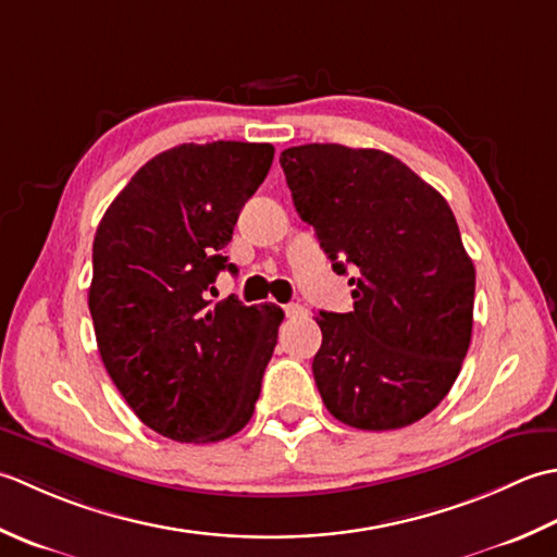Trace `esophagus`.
Here are the masks:
<instances>
[{"label": "esophagus", "mask_w": 557, "mask_h": 557, "mask_svg": "<svg viewBox=\"0 0 557 557\" xmlns=\"http://www.w3.org/2000/svg\"><path fill=\"white\" fill-rule=\"evenodd\" d=\"M283 310H286V317H298V314H302V312H305V308H302L300 302H288L286 308H283Z\"/></svg>", "instance_id": "34e87169"}]
</instances>
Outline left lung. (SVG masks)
I'll return each instance as SVG.
<instances>
[{
  "mask_svg": "<svg viewBox=\"0 0 557 557\" xmlns=\"http://www.w3.org/2000/svg\"><path fill=\"white\" fill-rule=\"evenodd\" d=\"M281 168L336 274H354V310L314 317L312 374L326 411L360 430L421 421L471 344L475 269L449 203L377 149L293 146Z\"/></svg>",
  "mask_w": 557,
  "mask_h": 557,
  "instance_id": "1",
  "label": "left lung"
}]
</instances>
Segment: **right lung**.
<instances>
[{"label": "right lung", "mask_w": 557, "mask_h": 557, "mask_svg": "<svg viewBox=\"0 0 557 557\" xmlns=\"http://www.w3.org/2000/svg\"><path fill=\"white\" fill-rule=\"evenodd\" d=\"M271 144H180L136 170L100 221L88 310L115 387L158 435L219 442L249 423L283 310L207 290Z\"/></svg>", "instance_id": "add662e5"}]
</instances>
